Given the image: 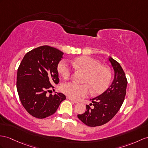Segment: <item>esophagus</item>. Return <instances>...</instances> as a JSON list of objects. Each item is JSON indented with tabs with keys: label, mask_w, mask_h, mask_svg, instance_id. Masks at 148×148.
<instances>
[{
	"label": "esophagus",
	"mask_w": 148,
	"mask_h": 148,
	"mask_svg": "<svg viewBox=\"0 0 148 148\" xmlns=\"http://www.w3.org/2000/svg\"><path fill=\"white\" fill-rule=\"evenodd\" d=\"M67 99H69L70 100H71V102H73V103H78V101H77V100H73V99L70 98V97H68Z\"/></svg>",
	"instance_id": "esophagus-1"
}]
</instances>
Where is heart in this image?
Segmentation results:
<instances>
[{"mask_svg": "<svg viewBox=\"0 0 148 148\" xmlns=\"http://www.w3.org/2000/svg\"><path fill=\"white\" fill-rule=\"evenodd\" d=\"M73 66L85 72L84 82L86 84H77L74 82L65 83L62 85V91L69 97L78 99L87 95L90 88L93 94H100L109 86L112 73L109 67L100 65L97 60L88 56L77 58L71 62ZM58 71L64 79L71 76V68L65 60L61 61L58 65Z\"/></svg>", "mask_w": 148, "mask_h": 148, "instance_id": "obj_1", "label": "heart"}]
</instances>
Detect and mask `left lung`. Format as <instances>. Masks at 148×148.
<instances>
[{
    "label": "left lung",
    "mask_w": 148,
    "mask_h": 148,
    "mask_svg": "<svg viewBox=\"0 0 148 148\" xmlns=\"http://www.w3.org/2000/svg\"><path fill=\"white\" fill-rule=\"evenodd\" d=\"M109 60L114 70V78L106 91L98 97L90 99L93 107L86 106L85 113L78 114V117L82 122L90 127H96L106 124L110 121L117 112L125 99L127 80L121 64L112 58Z\"/></svg>",
    "instance_id": "obj_1"
}]
</instances>
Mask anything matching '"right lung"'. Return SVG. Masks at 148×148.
I'll return each instance as SVG.
<instances>
[{
    "label": "right lung",
    "mask_w": 148,
    "mask_h": 148,
    "mask_svg": "<svg viewBox=\"0 0 148 148\" xmlns=\"http://www.w3.org/2000/svg\"><path fill=\"white\" fill-rule=\"evenodd\" d=\"M63 53L49 46L32 49L24 56L17 70V90L21 103L27 112L44 119L56 112L66 97L56 92L47 96L54 84L59 83L58 64Z\"/></svg>",
    "instance_id": "1"
}]
</instances>
